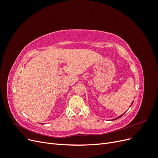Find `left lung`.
<instances>
[{
	"label": "left lung",
	"mask_w": 158,
	"mask_h": 158,
	"mask_svg": "<svg viewBox=\"0 0 158 158\" xmlns=\"http://www.w3.org/2000/svg\"><path fill=\"white\" fill-rule=\"evenodd\" d=\"M132 103H133V102H132ZM131 106H132V105H131ZM131 106H130V107H131ZM125 113H123V114H121V115H120V116H119V117H118L115 118H114V119H113V120H116V119H118V118H120V117H122V116L123 115V114H125Z\"/></svg>",
	"instance_id": "8db88e82"
}]
</instances>
